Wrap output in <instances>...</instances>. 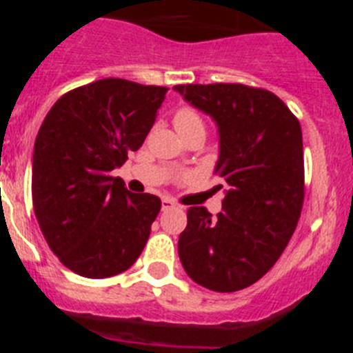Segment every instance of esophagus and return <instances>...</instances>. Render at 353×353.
Returning a JSON list of instances; mask_svg holds the SVG:
<instances>
[{"mask_svg":"<svg viewBox=\"0 0 353 353\" xmlns=\"http://www.w3.org/2000/svg\"><path fill=\"white\" fill-rule=\"evenodd\" d=\"M171 208H174L173 201H171L170 198H162V212H168L171 210Z\"/></svg>","mask_w":353,"mask_h":353,"instance_id":"esophagus-1","label":"esophagus"}]
</instances>
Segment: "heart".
Masks as SVG:
<instances>
[{
    "mask_svg": "<svg viewBox=\"0 0 353 353\" xmlns=\"http://www.w3.org/2000/svg\"><path fill=\"white\" fill-rule=\"evenodd\" d=\"M173 123L179 130V134L187 132V130L194 129H203L205 130V121L201 118V114L192 108H182L179 109L173 117Z\"/></svg>",
    "mask_w": 353,
    "mask_h": 353,
    "instance_id": "b5f03b06",
    "label": "heart"
}]
</instances>
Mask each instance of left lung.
I'll return each mask as SVG.
<instances>
[{"label": "left lung", "mask_w": 353, "mask_h": 353, "mask_svg": "<svg viewBox=\"0 0 353 353\" xmlns=\"http://www.w3.org/2000/svg\"><path fill=\"white\" fill-rule=\"evenodd\" d=\"M173 90L217 123L214 173L228 185L217 217L205 207L187 210L180 261L192 281L212 292L248 288L279 260L301 217V123L269 90L236 83L176 84Z\"/></svg>", "instance_id": "left-lung-1"}]
</instances>
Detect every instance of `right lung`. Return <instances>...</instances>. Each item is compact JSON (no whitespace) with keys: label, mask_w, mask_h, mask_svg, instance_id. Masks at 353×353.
<instances>
[{"label":"right lung","mask_w":353,"mask_h":353,"mask_svg":"<svg viewBox=\"0 0 353 353\" xmlns=\"http://www.w3.org/2000/svg\"><path fill=\"white\" fill-rule=\"evenodd\" d=\"M166 86L118 77L60 97L33 150V210L58 260L90 279L125 272L138 260L161 210L154 194L127 191L111 171L154 125Z\"/></svg>","instance_id":"1"}]
</instances>
